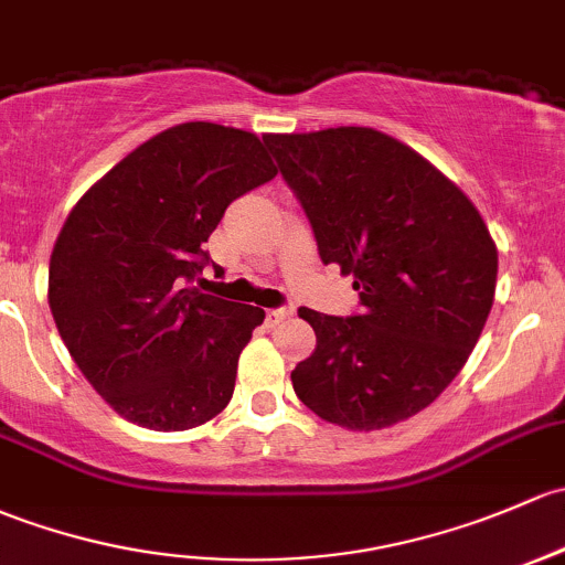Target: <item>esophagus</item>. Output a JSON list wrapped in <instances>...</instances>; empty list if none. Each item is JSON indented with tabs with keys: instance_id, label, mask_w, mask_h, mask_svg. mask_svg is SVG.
I'll return each instance as SVG.
<instances>
[{
	"instance_id": "1",
	"label": "esophagus",
	"mask_w": 565,
	"mask_h": 565,
	"mask_svg": "<svg viewBox=\"0 0 565 565\" xmlns=\"http://www.w3.org/2000/svg\"><path fill=\"white\" fill-rule=\"evenodd\" d=\"M295 313V308L292 306H281V308H270V311H267V319H270L273 324L276 322H284V319H289Z\"/></svg>"
}]
</instances>
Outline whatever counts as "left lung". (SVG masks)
Here are the masks:
<instances>
[{
	"mask_svg": "<svg viewBox=\"0 0 565 565\" xmlns=\"http://www.w3.org/2000/svg\"><path fill=\"white\" fill-rule=\"evenodd\" d=\"M319 257L354 276L360 313L300 308L317 349L292 387L317 417L382 430L430 406L492 308L498 252L471 200L414 148L371 127L265 135Z\"/></svg>",
	"mask_w": 565,
	"mask_h": 565,
	"instance_id": "left-lung-1",
	"label": "left lung"
}]
</instances>
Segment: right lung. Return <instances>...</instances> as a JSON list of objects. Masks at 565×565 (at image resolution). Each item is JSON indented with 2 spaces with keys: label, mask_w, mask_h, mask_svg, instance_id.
I'll return each mask as SVG.
<instances>
[{
  "label": "right lung",
  "mask_w": 565,
  "mask_h": 565,
  "mask_svg": "<svg viewBox=\"0 0 565 565\" xmlns=\"http://www.w3.org/2000/svg\"><path fill=\"white\" fill-rule=\"evenodd\" d=\"M276 173L257 135L189 121L127 153L70 211L47 302L75 365L124 419L189 430L230 403L265 311L194 281L227 205Z\"/></svg>",
  "instance_id": "add662e5"
}]
</instances>
